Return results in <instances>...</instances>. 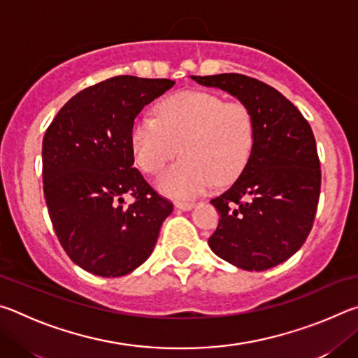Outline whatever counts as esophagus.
I'll return each mask as SVG.
<instances>
[{
	"label": "esophagus",
	"mask_w": 358,
	"mask_h": 358,
	"mask_svg": "<svg viewBox=\"0 0 358 358\" xmlns=\"http://www.w3.org/2000/svg\"><path fill=\"white\" fill-rule=\"evenodd\" d=\"M175 207L183 210V211H189V210L196 207V203H194V202H175Z\"/></svg>",
	"instance_id": "esophagus-1"
}]
</instances>
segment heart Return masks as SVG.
<instances>
[{
    "label": "heart",
    "instance_id": "b5f03b06",
    "mask_svg": "<svg viewBox=\"0 0 358 358\" xmlns=\"http://www.w3.org/2000/svg\"><path fill=\"white\" fill-rule=\"evenodd\" d=\"M132 150L145 172L157 173L178 155V162L156 180L175 199L201 196L215 180L229 183L243 171L254 143V120L243 102L207 92H181L162 101L157 117L141 115L132 124Z\"/></svg>",
    "mask_w": 358,
    "mask_h": 358
}]
</instances>
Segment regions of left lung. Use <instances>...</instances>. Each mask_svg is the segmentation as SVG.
I'll return each mask as SVG.
<instances>
[{"label":"left lung","mask_w":358,"mask_h":358,"mask_svg":"<svg viewBox=\"0 0 358 358\" xmlns=\"http://www.w3.org/2000/svg\"><path fill=\"white\" fill-rule=\"evenodd\" d=\"M191 78L235 96L254 120L246 166L226 192L211 199L221 216L208 238L211 251L248 271L280 265L305 243L316 216L320 164L311 126L292 102L256 78Z\"/></svg>","instance_id":"left-lung-1"}]
</instances>
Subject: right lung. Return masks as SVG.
<instances>
[{
    "label": "right lung",
    "mask_w": 358,
    "mask_h": 358,
    "mask_svg": "<svg viewBox=\"0 0 358 358\" xmlns=\"http://www.w3.org/2000/svg\"><path fill=\"white\" fill-rule=\"evenodd\" d=\"M175 85L118 76L63 106L42 141L48 216L63 250L90 273L128 275L150 257L173 205L134 169L131 131L145 106ZM135 202L124 203V196Z\"/></svg>",
    "instance_id": "1"
}]
</instances>
